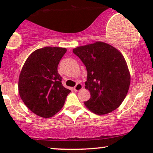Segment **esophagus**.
Listing matches in <instances>:
<instances>
[{"instance_id": "1", "label": "esophagus", "mask_w": 153, "mask_h": 153, "mask_svg": "<svg viewBox=\"0 0 153 153\" xmlns=\"http://www.w3.org/2000/svg\"><path fill=\"white\" fill-rule=\"evenodd\" d=\"M82 88V85L80 83H77L76 85L74 87V90L75 91H80Z\"/></svg>"}]
</instances>
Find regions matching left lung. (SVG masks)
<instances>
[{"instance_id": "left-lung-1", "label": "left lung", "mask_w": 153, "mask_h": 153, "mask_svg": "<svg viewBox=\"0 0 153 153\" xmlns=\"http://www.w3.org/2000/svg\"><path fill=\"white\" fill-rule=\"evenodd\" d=\"M87 70L85 88L91 98L85 106L99 115L117 109L127 96L130 74L125 59L117 49L108 44L98 42L73 49Z\"/></svg>"}]
</instances>
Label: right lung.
Wrapping results in <instances>:
<instances>
[{
    "instance_id": "add662e5",
    "label": "right lung",
    "mask_w": 153,
    "mask_h": 153,
    "mask_svg": "<svg viewBox=\"0 0 153 153\" xmlns=\"http://www.w3.org/2000/svg\"><path fill=\"white\" fill-rule=\"evenodd\" d=\"M67 50L46 47L29 56L19 80V92L24 104L35 114L50 118L57 114L71 92L62 84L57 66Z\"/></svg>"
}]
</instances>
